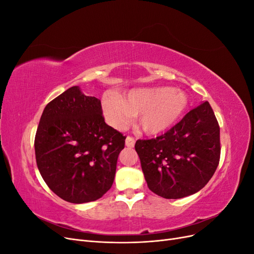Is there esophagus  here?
Listing matches in <instances>:
<instances>
[{
	"label": "esophagus",
	"mask_w": 254,
	"mask_h": 254,
	"mask_svg": "<svg viewBox=\"0 0 254 254\" xmlns=\"http://www.w3.org/2000/svg\"><path fill=\"white\" fill-rule=\"evenodd\" d=\"M134 139H133V137L132 136H127L126 137V141H125V144H126V146H127V147H133V146H134Z\"/></svg>",
	"instance_id": "1"
}]
</instances>
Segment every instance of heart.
<instances>
[{
	"label": "heart",
	"instance_id": "obj_1",
	"mask_svg": "<svg viewBox=\"0 0 254 254\" xmlns=\"http://www.w3.org/2000/svg\"><path fill=\"white\" fill-rule=\"evenodd\" d=\"M188 104V95L178 89L139 88L130 91L124 98L118 94L106 95L103 110L115 128H123L140 114V128L147 134H158L175 124Z\"/></svg>",
	"mask_w": 254,
	"mask_h": 254
}]
</instances>
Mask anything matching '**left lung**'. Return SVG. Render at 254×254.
Masks as SVG:
<instances>
[{
  "label": "left lung",
  "mask_w": 254,
  "mask_h": 254,
  "mask_svg": "<svg viewBox=\"0 0 254 254\" xmlns=\"http://www.w3.org/2000/svg\"><path fill=\"white\" fill-rule=\"evenodd\" d=\"M134 148L151 191L166 199L193 195L218 166V122L209 102H203L164 134L137 140Z\"/></svg>",
  "instance_id": "obj_1"
}]
</instances>
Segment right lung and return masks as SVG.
<instances>
[{"label":"right lung","instance_id":"obj_1","mask_svg":"<svg viewBox=\"0 0 254 254\" xmlns=\"http://www.w3.org/2000/svg\"><path fill=\"white\" fill-rule=\"evenodd\" d=\"M125 139L105 123L101 101L74 86L43 110L35 136L38 170L64 200L95 201L112 187Z\"/></svg>","mask_w":254,"mask_h":254}]
</instances>
